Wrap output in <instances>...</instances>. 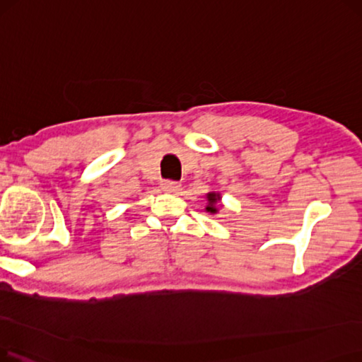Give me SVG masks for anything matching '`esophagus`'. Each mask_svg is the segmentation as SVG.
I'll return each instance as SVG.
<instances>
[{"label": "esophagus", "mask_w": 362, "mask_h": 362, "mask_svg": "<svg viewBox=\"0 0 362 362\" xmlns=\"http://www.w3.org/2000/svg\"><path fill=\"white\" fill-rule=\"evenodd\" d=\"M161 188H163V192H166V193H177L180 189V185L175 180H163Z\"/></svg>", "instance_id": "esophagus-1"}]
</instances>
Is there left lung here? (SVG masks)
Masks as SVG:
<instances>
[{"instance_id": "left-lung-1", "label": "left lung", "mask_w": 362, "mask_h": 362, "mask_svg": "<svg viewBox=\"0 0 362 362\" xmlns=\"http://www.w3.org/2000/svg\"><path fill=\"white\" fill-rule=\"evenodd\" d=\"M207 198H209V206L206 207V210L207 212H210V214H215L216 212V207H215V202L216 201H220V196L218 194H215V193H209L207 194Z\"/></svg>"}]
</instances>
